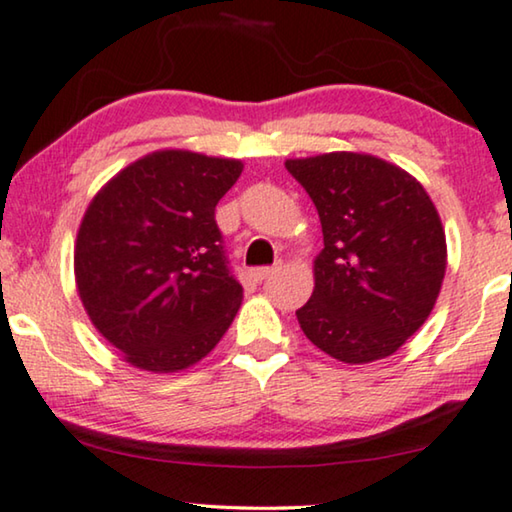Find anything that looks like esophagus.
<instances>
[{
    "label": "esophagus",
    "instance_id": "34e87169",
    "mask_svg": "<svg viewBox=\"0 0 512 512\" xmlns=\"http://www.w3.org/2000/svg\"><path fill=\"white\" fill-rule=\"evenodd\" d=\"M277 270H279L277 265H274V268H254V270H251V277H254V281H265L270 277V274H274Z\"/></svg>",
    "mask_w": 512,
    "mask_h": 512
}]
</instances>
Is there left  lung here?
I'll use <instances>...</instances> for the list:
<instances>
[{"instance_id":"8db88e82","label":"left lung","mask_w":512,"mask_h":512,"mask_svg":"<svg viewBox=\"0 0 512 512\" xmlns=\"http://www.w3.org/2000/svg\"><path fill=\"white\" fill-rule=\"evenodd\" d=\"M314 201L323 251L314 293L295 311L314 346L365 365L388 358L427 321L446 274L439 212L406 170L372 154L288 159Z\"/></svg>"}]
</instances>
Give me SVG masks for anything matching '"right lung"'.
I'll return each instance as SVG.
<instances>
[{"instance_id": "right-lung-1", "label": "right lung", "mask_w": 512, "mask_h": 512, "mask_svg": "<svg viewBox=\"0 0 512 512\" xmlns=\"http://www.w3.org/2000/svg\"><path fill=\"white\" fill-rule=\"evenodd\" d=\"M242 161L152 152L120 170L80 224L76 284L83 307L124 360L154 374L203 360L242 302L214 207Z\"/></svg>"}]
</instances>
